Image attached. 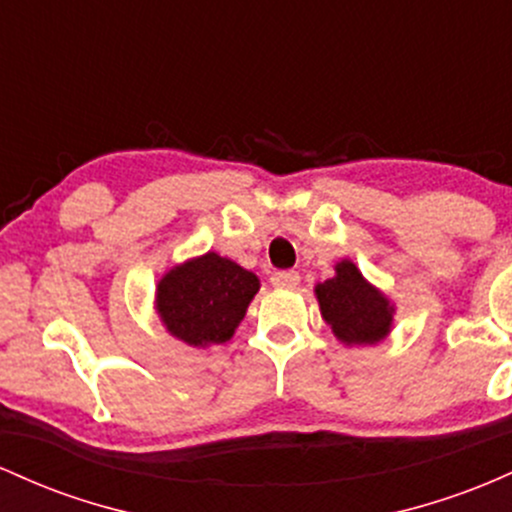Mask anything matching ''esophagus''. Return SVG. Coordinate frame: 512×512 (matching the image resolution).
I'll use <instances>...</instances> for the list:
<instances>
[{
    "label": "esophagus",
    "mask_w": 512,
    "mask_h": 512,
    "mask_svg": "<svg viewBox=\"0 0 512 512\" xmlns=\"http://www.w3.org/2000/svg\"><path fill=\"white\" fill-rule=\"evenodd\" d=\"M271 283L273 287H287V290H292V287L300 285V273L297 271H278L271 275Z\"/></svg>",
    "instance_id": "34e87169"
}]
</instances>
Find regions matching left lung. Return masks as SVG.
I'll list each match as a JSON object with an SVG mask.
<instances>
[{"instance_id": "8db88e82", "label": "left lung", "mask_w": 512, "mask_h": 512, "mask_svg": "<svg viewBox=\"0 0 512 512\" xmlns=\"http://www.w3.org/2000/svg\"><path fill=\"white\" fill-rule=\"evenodd\" d=\"M321 317L346 346H375L392 331L394 307L353 261L336 263V275L314 287Z\"/></svg>"}]
</instances>
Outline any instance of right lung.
Masks as SVG:
<instances>
[{
  "instance_id": "right-lung-1",
  "label": "right lung",
  "mask_w": 512,
  "mask_h": 512,
  "mask_svg": "<svg viewBox=\"0 0 512 512\" xmlns=\"http://www.w3.org/2000/svg\"><path fill=\"white\" fill-rule=\"evenodd\" d=\"M258 278L215 251L162 275L157 314L171 336L193 348L227 343L258 292Z\"/></svg>"
}]
</instances>
